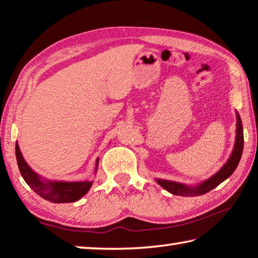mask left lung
<instances>
[{"instance_id": "obj_1", "label": "left lung", "mask_w": 258, "mask_h": 258, "mask_svg": "<svg viewBox=\"0 0 258 258\" xmlns=\"http://www.w3.org/2000/svg\"><path fill=\"white\" fill-rule=\"evenodd\" d=\"M236 139H235V146L234 149H233V153L231 155L230 159H228L226 164H225L222 169L219 170V172L216 173L214 177L208 179L201 185L198 187H188L186 185H182V183H178L174 181H169V180H161V179H157V182L161 185L163 188H165L167 191H170L171 194L174 195H181V196H198V195H203L210 191L211 189L217 187L219 183H222L224 180L230 177V175L234 172V170L238 166L241 155H242L243 150V128H242V121H241V118L239 114H236Z\"/></svg>"}]
</instances>
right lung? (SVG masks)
<instances>
[{"mask_svg":"<svg viewBox=\"0 0 258 258\" xmlns=\"http://www.w3.org/2000/svg\"><path fill=\"white\" fill-rule=\"evenodd\" d=\"M16 158L19 167L20 174L24 180L41 198L52 203H69L76 202L83 198L89 190L93 183L91 181L80 182H65V181H47L44 182L40 179L34 171H32L27 163L24 161L23 155L20 153L18 145H16ZM99 159L96 161V167Z\"/></svg>","mask_w":258,"mask_h":258,"instance_id":"1","label":"right lung"}]
</instances>
